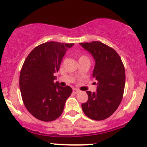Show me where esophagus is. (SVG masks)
I'll list each match as a JSON object with an SVG mask.
<instances>
[{"label":"esophagus","mask_w":147,"mask_h":147,"mask_svg":"<svg viewBox=\"0 0 147 147\" xmlns=\"http://www.w3.org/2000/svg\"><path fill=\"white\" fill-rule=\"evenodd\" d=\"M72 91H73V93H75V94H77L78 92H80V90L78 89V88H73V90H72Z\"/></svg>","instance_id":"1"}]
</instances>
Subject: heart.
Returning <instances> with one entry per match:
<instances>
[{"mask_svg": "<svg viewBox=\"0 0 147 147\" xmlns=\"http://www.w3.org/2000/svg\"><path fill=\"white\" fill-rule=\"evenodd\" d=\"M84 59H88V57H86V55H80L79 57V61L80 60H84Z\"/></svg>", "mask_w": 147, "mask_h": 147, "instance_id": "b5f03b06", "label": "heart"}]
</instances>
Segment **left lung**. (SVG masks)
Returning <instances> with one entry per match:
<instances>
[{
    "mask_svg": "<svg viewBox=\"0 0 147 147\" xmlns=\"http://www.w3.org/2000/svg\"><path fill=\"white\" fill-rule=\"evenodd\" d=\"M95 60L92 77L97 80L96 91H87L88 99L81 105L88 118L96 121L111 116L121 103L125 85V70L114 49L100 42L80 43Z\"/></svg>",
    "mask_w": 147,
    "mask_h": 147,
    "instance_id": "1",
    "label": "left lung"
}]
</instances>
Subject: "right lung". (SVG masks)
I'll list each match as a JSON object with an SVG mask.
<instances>
[{"label":"right lung","mask_w":147,"mask_h":147,"mask_svg":"<svg viewBox=\"0 0 147 147\" xmlns=\"http://www.w3.org/2000/svg\"><path fill=\"white\" fill-rule=\"evenodd\" d=\"M73 43L48 42L36 47L28 55L20 75V88L26 109L37 119L51 121L64 111L71 87L54 83L66 51Z\"/></svg>","instance_id":"obj_1"}]
</instances>
